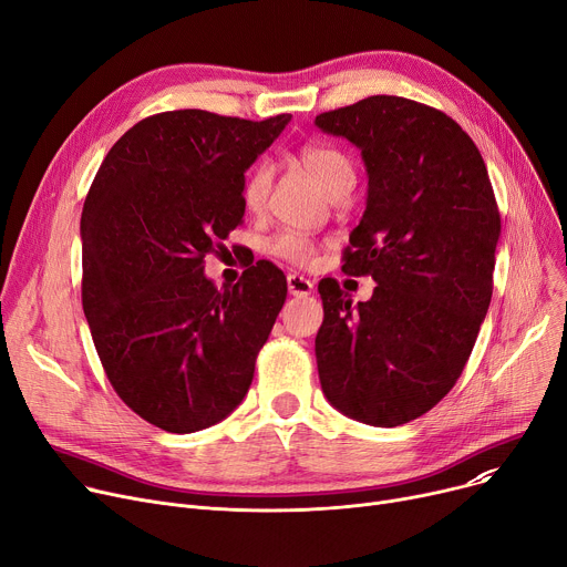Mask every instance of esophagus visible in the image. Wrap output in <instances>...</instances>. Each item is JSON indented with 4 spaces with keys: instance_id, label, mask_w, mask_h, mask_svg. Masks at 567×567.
Returning a JSON list of instances; mask_svg holds the SVG:
<instances>
[{
    "instance_id": "1",
    "label": "esophagus",
    "mask_w": 567,
    "mask_h": 567,
    "mask_svg": "<svg viewBox=\"0 0 567 567\" xmlns=\"http://www.w3.org/2000/svg\"><path fill=\"white\" fill-rule=\"evenodd\" d=\"M287 289L291 296H299V299H303V296H310L315 291V285L312 280L299 276V274H289L287 276Z\"/></svg>"
}]
</instances>
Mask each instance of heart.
Returning <instances> with one entry per match:
<instances>
[{
  "mask_svg": "<svg viewBox=\"0 0 567 567\" xmlns=\"http://www.w3.org/2000/svg\"><path fill=\"white\" fill-rule=\"evenodd\" d=\"M301 167L315 178V182L329 193L333 199L344 197L355 186V169L347 154L329 144H308L299 152ZM274 184V167L271 163L259 161L248 174L241 188V202L248 214H264L268 193ZM271 252L289 264L308 266L315 257V244L308 236L296 231H282L271 241Z\"/></svg>",
  "mask_w": 567,
  "mask_h": 567,
  "instance_id": "obj_1",
  "label": "heart"
}]
</instances>
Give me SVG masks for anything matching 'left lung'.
<instances>
[{
  "mask_svg": "<svg viewBox=\"0 0 567 567\" xmlns=\"http://www.w3.org/2000/svg\"><path fill=\"white\" fill-rule=\"evenodd\" d=\"M315 124L361 148L368 204L342 271L377 282L355 308L336 280L319 282L321 391L353 421L398 427L451 393L478 338L501 236L496 197L478 146L441 110L370 96Z\"/></svg>",
  "mask_w": 567,
  "mask_h": 567,
  "instance_id": "left-lung-1",
  "label": "left lung"
}]
</instances>
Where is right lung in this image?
Listing matches in <instances>:
<instances>
[{
  "label": "right lung",
  "mask_w": 567,
  "mask_h": 567,
  "mask_svg": "<svg viewBox=\"0 0 567 567\" xmlns=\"http://www.w3.org/2000/svg\"><path fill=\"white\" fill-rule=\"evenodd\" d=\"M289 118L146 116L116 140L86 193L84 317L116 395L165 432L212 427L244 402L287 299L271 261L218 289L204 257L241 225L244 174Z\"/></svg>",
  "instance_id": "obj_1"
}]
</instances>
